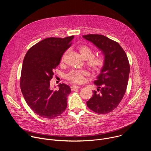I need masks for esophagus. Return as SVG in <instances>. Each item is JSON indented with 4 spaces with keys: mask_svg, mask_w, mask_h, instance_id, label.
I'll return each instance as SVG.
<instances>
[{
    "mask_svg": "<svg viewBox=\"0 0 151 151\" xmlns=\"http://www.w3.org/2000/svg\"><path fill=\"white\" fill-rule=\"evenodd\" d=\"M80 87H79V86H77V85H72L71 87H70V88H71V90H72V91H74V90H75L76 89H78V88H79Z\"/></svg>",
    "mask_w": 151,
    "mask_h": 151,
    "instance_id": "1",
    "label": "esophagus"
}]
</instances>
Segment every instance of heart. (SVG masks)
I'll list each match as a JSON object with an SVG mask.
<instances>
[{
  "instance_id": "b5f03b06",
  "label": "heart",
  "mask_w": 151,
  "mask_h": 151,
  "mask_svg": "<svg viewBox=\"0 0 151 151\" xmlns=\"http://www.w3.org/2000/svg\"><path fill=\"white\" fill-rule=\"evenodd\" d=\"M82 57L87 60V64L94 71L99 72L101 71L106 64V59L103 55H94L95 51L87 45H81L78 47ZM67 52L63 56L62 61L66 56ZM88 75L86 70H73L66 75V78L72 82L81 83L84 80V76Z\"/></svg>"
}]
</instances>
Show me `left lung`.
<instances>
[{"mask_svg": "<svg viewBox=\"0 0 151 151\" xmlns=\"http://www.w3.org/2000/svg\"><path fill=\"white\" fill-rule=\"evenodd\" d=\"M103 54L106 64L94 82L98 87L93 91L87 105L93 112L105 114L115 109L122 100L127 90L130 64L125 52L118 42L101 35H83Z\"/></svg>", "mask_w": 151, "mask_h": 151, "instance_id": "8db88e82", "label": "left lung"}]
</instances>
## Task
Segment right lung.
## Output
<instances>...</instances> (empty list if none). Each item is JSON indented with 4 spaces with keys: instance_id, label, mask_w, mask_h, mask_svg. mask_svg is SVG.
<instances>
[{
    "instance_id": "right-lung-1",
    "label": "right lung",
    "mask_w": 151,
    "mask_h": 151,
    "mask_svg": "<svg viewBox=\"0 0 151 151\" xmlns=\"http://www.w3.org/2000/svg\"><path fill=\"white\" fill-rule=\"evenodd\" d=\"M73 37L46 38L32 47L24 57L21 90L30 109L42 118H55L67 107L70 88L65 83H60L58 90L54 91L50 88V80Z\"/></svg>"
}]
</instances>
